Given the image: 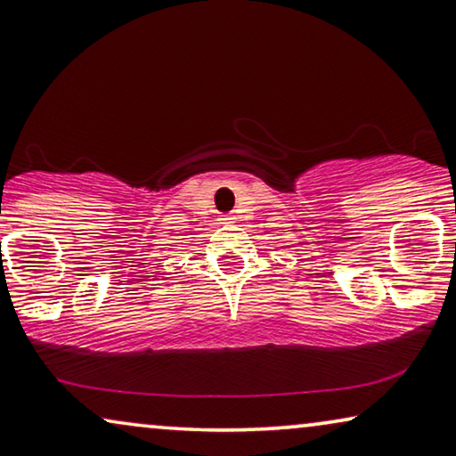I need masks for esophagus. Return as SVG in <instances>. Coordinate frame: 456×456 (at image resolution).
I'll return each mask as SVG.
<instances>
[{
	"label": "esophagus",
	"mask_w": 456,
	"mask_h": 456,
	"mask_svg": "<svg viewBox=\"0 0 456 456\" xmlns=\"http://www.w3.org/2000/svg\"><path fill=\"white\" fill-rule=\"evenodd\" d=\"M234 220H236V217H234L232 214H224V216L220 217V222H222V224H232Z\"/></svg>",
	"instance_id": "esophagus-1"
}]
</instances>
